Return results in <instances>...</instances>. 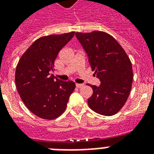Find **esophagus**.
I'll return each mask as SVG.
<instances>
[{"mask_svg": "<svg viewBox=\"0 0 154 154\" xmlns=\"http://www.w3.org/2000/svg\"><path fill=\"white\" fill-rule=\"evenodd\" d=\"M83 85H84L83 84H76V87H77V88H82Z\"/></svg>", "mask_w": 154, "mask_h": 154, "instance_id": "obj_1", "label": "esophagus"}]
</instances>
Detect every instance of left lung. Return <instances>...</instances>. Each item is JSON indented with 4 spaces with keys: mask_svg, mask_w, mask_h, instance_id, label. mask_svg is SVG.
<instances>
[{
    "mask_svg": "<svg viewBox=\"0 0 154 154\" xmlns=\"http://www.w3.org/2000/svg\"><path fill=\"white\" fill-rule=\"evenodd\" d=\"M76 37L86 52L92 70L101 82L99 86L87 85L94 91L88 99L89 108L104 116L116 114L131 91L134 75L129 57L107 32H76Z\"/></svg>",
    "mask_w": 154,
    "mask_h": 154,
    "instance_id": "left-lung-1",
    "label": "left lung"
}]
</instances>
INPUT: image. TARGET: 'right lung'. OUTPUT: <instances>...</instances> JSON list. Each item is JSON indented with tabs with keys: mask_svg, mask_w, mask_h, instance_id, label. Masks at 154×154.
Returning a JSON list of instances; mask_svg holds the SVG:
<instances>
[{
	"mask_svg": "<svg viewBox=\"0 0 154 154\" xmlns=\"http://www.w3.org/2000/svg\"><path fill=\"white\" fill-rule=\"evenodd\" d=\"M74 32L40 37L23 53L16 68L17 89L25 106L42 119L53 120L65 112L73 90L72 81L54 79V61Z\"/></svg>",
	"mask_w": 154,
	"mask_h": 154,
	"instance_id": "obj_1",
	"label": "right lung"
}]
</instances>
